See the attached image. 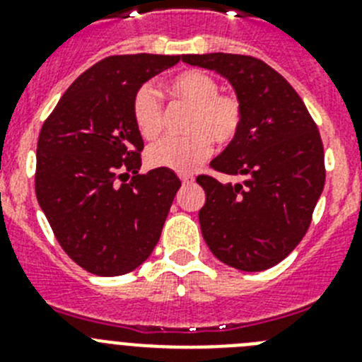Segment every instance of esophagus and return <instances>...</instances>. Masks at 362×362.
I'll use <instances>...</instances> for the list:
<instances>
[{
	"mask_svg": "<svg viewBox=\"0 0 362 362\" xmlns=\"http://www.w3.org/2000/svg\"><path fill=\"white\" fill-rule=\"evenodd\" d=\"M179 177H181V183H183V185L194 183V175H190V174H181Z\"/></svg>",
	"mask_w": 362,
	"mask_h": 362,
	"instance_id": "34e87169",
	"label": "esophagus"
}]
</instances>
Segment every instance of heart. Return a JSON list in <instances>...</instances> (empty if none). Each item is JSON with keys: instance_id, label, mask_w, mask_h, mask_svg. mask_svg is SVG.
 Instances as JSON below:
<instances>
[{"instance_id": "obj_1", "label": "heart", "mask_w": 362, "mask_h": 362, "mask_svg": "<svg viewBox=\"0 0 362 362\" xmlns=\"http://www.w3.org/2000/svg\"><path fill=\"white\" fill-rule=\"evenodd\" d=\"M175 99L192 105L187 136H166L146 150V161L153 168L192 172L212 152V139L228 145L243 124V103L238 94L221 92L216 78L203 70H187L170 81ZM132 117L143 139H156L165 124V105L156 86L145 83L132 98Z\"/></svg>"}]
</instances>
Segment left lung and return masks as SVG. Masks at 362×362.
Segmentation results:
<instances>
[{
  "instance_id": "obj_1",
  "label": "left lung",
  "mask_w": 362,
  "mask_h": 362,
  "mask_svg": "<svg viewBox=\"0 0 362 362\" xmlns=\"http://www.w3.org/2000/svg\"><path fill=\"white\" fill-rule=\"evenodd\" d=\"M188 65L225 76L243 103V124L210 168L241 175L219 183L197 175L206 194L199 223L219 261L243 272L281 263L305 238L325 187L317 124L293 86L264 62L243 54H187Z\"/></svg>"
}]
</instances>
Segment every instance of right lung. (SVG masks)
Wrapping results in <instances>:
<instances>
[{"label": "right lung", "instance_id": "right-lung-1", "mask_svg": "<svg viewBox=\"0 0 362 362\" xmlns=\"http://www.w3.org/2000/svg\"><path fill=\"white\" fill-rule=\"evenodd\" d=\"M181 56H110L83 72L37 137L36 197L57 243L94 276H123L152 254L175 192L168 168L139 174L132 98Z\"/></svg>", "mask_w": 362, "mask_h": 362}]
</instances>
